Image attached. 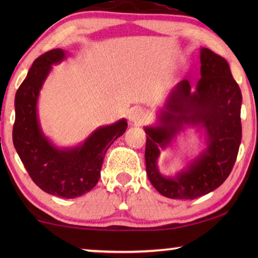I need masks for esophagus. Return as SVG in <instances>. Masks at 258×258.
I'll use <instances>...</instances> for the list:
<instances>
[{
	"label": "esophagus",
	"mask_w": 258,
	"mask_h": 258,
	"mask_svg": "<svg viewBox=\"0 0 258 258\" xmlns=\"http://www.w3.org/2000/svg\"><path fill=\"white\" fill-rule=\"evenodd\" d=\"M130 121L135 124H141L146 119V112L141 108H132L128 113Z\"/></svg>",
	"instance_id": "esophagus-1"
}]
</instances>
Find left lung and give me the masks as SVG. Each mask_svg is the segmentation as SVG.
I'll return each mask as SVG.
<instances>
[{
  "label": "left lung",
  "mask_w": 258,
  "mask_h": 258,
  "mask_svg": "<svg viewBox=\"0 0 258 258\" xmlns=\"http://www.w3.org/2000/svg\"><path fill=\"white\" fill-rule=\"evenodd\" d=\"M202 78L191 92L187 80L172 90L159 111L158 125L147 126L146 169L155 189L172 199H196L220 186L230 175L241 142L242 95L229 63L206 47L200 49ZM183 124L207 131L208 148L175 177L161 176L156 166Z\"/></svg>",
  "instance_id": "1"
}]
</instances>
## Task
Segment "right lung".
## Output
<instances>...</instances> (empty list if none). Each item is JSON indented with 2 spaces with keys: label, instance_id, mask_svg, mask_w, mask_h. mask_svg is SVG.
<instances>
[{
  "label": "right lung",
  "instance_id": "right-lung-1",
  "mask_svg": "<svg viewBox=\"0 0 258 258\" xmlns=\"http://www.w3.org/2000/svg\"><path fill=\"white\" fill-rule=\"evenodd\" d=\"M66 52L54 49L38 56L16 93V119L12 140L35 184L61 198L81 197L92 190L100 177L104 155L127 128L126 119L101 126L78 147L59 149L43 134L37 117V99L52 64Z\"/></svg>",
  "mask_w": 258,
  "mask_h": 258
}]
</instances>
